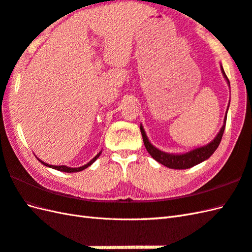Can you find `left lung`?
Instances as JSON below:
<instances>
[{
    "label": "left lung",
    "mask_w": 252,
    "mask_h": 252,
    "mask_svg": "<svg viewBox=\"0 0 252 252\" xmlns=\"http://www.w3.org/2000/svg\"><path fill=\"white\" fill-rule=\"evenodd\" d=\"M221 71H222L223 76H224V79L226 80V82L228 84V86H230V81H228L225 72L222 68V65H221ZM228 107H230V102H228L227 109H226V112H225V116H224V122H223V126L221 127L220 131L218 132V135L216 136L214 140L209 142L208 144L204 145V147L196 148L194 150L189 151V152H187V153H182V154H172V153L163 152V151H160L158 148H155L154 145L149 141V139L147 137V133H145V131L143 129V126L140 125V130H141L144 147H145V149H147L149 154L152 156V158L156 161H158L159 164L164 165L166 167H168V168H171V169H188V168H191V167L197 165L199 163H202V161H204L206 159H208L210 156L214 154V152L217 150V148L219 147L222 136H223V132H224V129H225Z\"/></svg>",
    "instance_id": "left-lung-1"
}]
</instances>
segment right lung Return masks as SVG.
<instances>
[{"label": "right lung", "instance_id": "add662e5", "mask_svg": "<svg viewBox=\"0 0 252 252\" xmlns=\"http://www.w3.org/2000/svg\"><path fill=\"white\" fill-rule=\"evenodd\" d=\"M100 154H101V152H99L96 156H94V158L91 160V161H88V163L86 164V165H84V166H82V167H77V168H71V167H68V166H64V165H61V166H55V165H49V164H46V163H44L43 160H41L40 158H37L36 156L35 158L38 159V161H41V163L44 165V166H46V167H49V168H53V169H56V170H59V171H63V172H77V171H82V170H84V169H86L87 167H89L91 166L94 160H96L99 156H100Z\"/></svg>", "mask_w": 252, "mask_h": 252}]
</instances>
